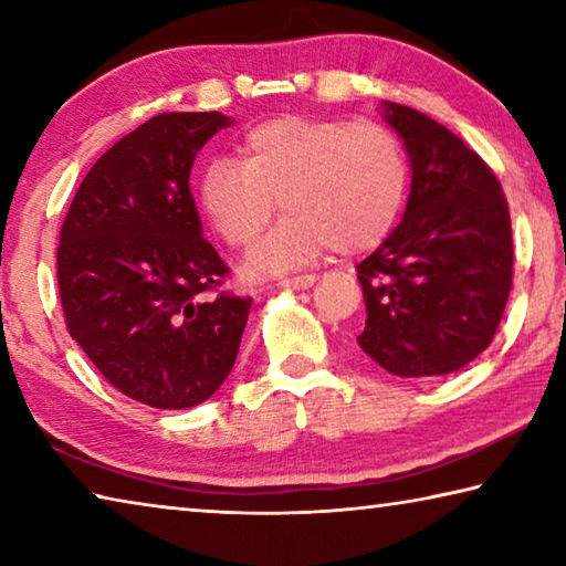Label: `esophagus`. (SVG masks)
Segmentation results:
<instances>
[{
  "instance_id": "esophagus-1",
  "label": "esophagus",
  "mask_w": 566,
  "mask_h": 566,
  "mask_svg": "<svg viewBox=\"0 0 566 566\" xmlns=\"http://www.w3.org/2000/svg\"><path fill=\"white\" fill-rule=\"evenodd\" d=\"M314 282H317V276L304 274V276H292V280H284L282 286H290V290H310Z\"/></svg>"
}]
</instances>
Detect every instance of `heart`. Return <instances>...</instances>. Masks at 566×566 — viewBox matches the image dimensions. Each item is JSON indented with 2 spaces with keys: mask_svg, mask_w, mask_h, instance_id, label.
I'll list each match as a JSON object with an SVG mask.
<instances>
[{
  "mask_svg": "<svg viewBox=\"0 0 566 566\" xmlns=\"http://www.w3.org/2000/svg\"><path fill=\"white\" fill-rule=\"evenodd\" d=\"M409 167L395 132L377 122L280 117L247 134L242 161L212 159L199 179V202L232 247H249L244 274H284L329 247L352 254L377 247L399 219Z\"/></svg>",
  "mask_w": 566,
  "mask_h": 566,
  "instance_id": "obj_1",
  "label": "heart"
}]
</instances>
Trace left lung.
<instances>
[{"label":"left lung","instance_id":"1","mask_svg":"<svg viewBox=\"0 0 566 566\" xmlns=\"http://www.w3.org/2000/svg\"><path fill=\"white\" fill-rule=\"evenodd\" d=\"M379 112L405 142L411 187L395 232L357 264L367 310L357 344L389 375H449L500 327L512 290L510 207L454 132L405 104Z\"/></svg>","mask_w":566,"mask_h":566}]
</instances>
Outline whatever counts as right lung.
Returning a JSON list of instances; mask_svg holds the SVG:
<instances>
[{
	"label": "right lung",
	"mask_w": 566,
	"mask_h": 566,
	"mask_svg": "<svg viewBox=\"0 0 566 566\" xmlns=\"http://www.w3.org/2000/svg\"><path fill=\"white\" fill-rule=\"evenodd\" d=\"M234 119L151 117L94 161L56 249L72 339L122 395L157 409L202 405L234 367L252 300L207 296L227 264L202 237L189 175Z\"/></svg>",
	"instance_id": "add662e5"
}]
</instances>
